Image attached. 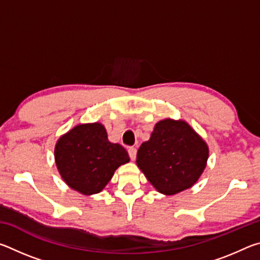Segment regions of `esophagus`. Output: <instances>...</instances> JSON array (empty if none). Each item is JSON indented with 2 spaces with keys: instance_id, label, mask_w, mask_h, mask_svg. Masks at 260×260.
Here are the masks:
<instances>
[{
  "instance_id": "esophagus-1",
  "label": "esophagus",
  "mask_w": 260,
  "mask_h": 260,
  "mask_svg": "<svg viewBox=\"0 0 260 260\" xmlns=\"http://www.w3.org/2000/svg\"><path fill=\"white\" fill-rule=\"evenodd\" d=\"M136 152H138V150H136V148H134V147H129L128 148V155H129L132 160H135Z\"/></svg>"
}]
</instances>
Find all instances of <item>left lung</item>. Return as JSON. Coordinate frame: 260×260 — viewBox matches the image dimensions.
Masks as SVG:
<instances>
[{
    "label": "left lung",
    "mask_w": 260,
    "mask_h": 260,
    "mask_svg": "<svg viewBox=\"0 0 260 260\" xmlns=\"http://www.w3.org/2000/svg\"><path fill=\"white\" fill-rule=\"evenodd\" d=\"M136 157V164L152 186L165 195H174L199 180L209 148L187 122L165 119L157 122Z\"/></svg>",
    "instance_id": "obj_1"
}]
</instances>
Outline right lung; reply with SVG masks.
Returning <instances> with one entry per match:
<instances>
[{
    "instance_id": "obj_1",
    "label": "right lung",
    "mask_w": 260,
    "mask_h": 260,
    "mask_svg": "<svg viewBox=\"0 0 260 260\" xmlns=\"http://www.w3.org/2000/svg\"><path fill=\"white\" fill-rule=\"evenodd\" d=\"M55 160L70 187L91 195L102 190L129 157L120 144L109 142L103 125L94 122L78 125L61 136L55 148Z\"/></svg>"
}]
</instances>
